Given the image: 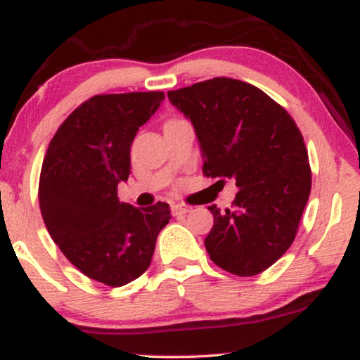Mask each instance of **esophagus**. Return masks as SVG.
I'll use <instances>...</instances> for the list:
<instances>
[{"label": "esophagus", "instance_id": "34e87169", "mask_svg": "<svg viewBox=\"0 0 360 360\" xmlns=\"http://www.w3.org/2000/svg\"><path fill=\"white\" fill-rule=\"evenodd\" d=\"M172 210H174L175 214H186V213H190V211L193 208H191V206H188V205H185V203H176V205L172 206Z\"/></svg>", "mask_w": 360, "mask_h": 360}]
</instances>
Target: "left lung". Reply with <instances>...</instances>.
<instances>
[{
  "label": "left lung",
  "instance_id": "obj_1",
  "mask_svg": "<svg viewBox=\"0 0 360 360\" xmlns=\"http://www.w3.org/2000/svg\"><path fill=\"white\" fill-rule=\"evenodd\" d=\"M167 96L195 127L203 174L234 179L239 190L233 210L208 206L210 259L239 277L264 272L292 245L309 198L302 132L278 103L234 78L216 77Z\"/></svg>",
  "mask_w": 360,
  "mask_h": 360
}]
</instances>
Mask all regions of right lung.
Segmentation results:
<instances>
[{
	"label": "right lung",
	"mask_w": 360,
	"mask_h": 360,
	"mask_svg": "<svg viewBox=\"0 0 360 360\" xmlns=\"http://www.w3.org/2000/svg\"><path fill=\"white\" fill-rule=\"evenodd\" d=\"M162 91L96 95L58 127L42 162L39 205L63 255L86 277L122 287L149 269L167 203H121L117 184L131 174V144L159 110Z\"/></svg>",
	"instance_id": "add662e5"
}]
</instances>
